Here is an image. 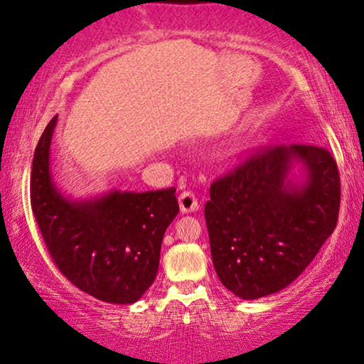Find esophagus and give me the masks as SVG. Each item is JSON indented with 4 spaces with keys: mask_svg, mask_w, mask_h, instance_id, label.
I'll use <instances>...</instances> for the list:
<instances>
[{
    "mask_svg": "<svg viewBox=\"0 0 364 364\" xmlns=\"http://www.w3.org/2000/svg\"><path fill=\"white\" fill-rule=\"evenodd\" d=\"M178 205H181L182 213H191L198 210V200L193 192H182L178 196Z\"/></svg>",
    "mask_w": 364,
    "mask_h": 364,
    "instance_id": "1",
    "label": "esophagus"
}]
</instances>
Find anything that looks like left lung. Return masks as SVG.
<instances>
[{
  "mask_svg": "<svg viewBox=\"0 0 364 364\" xmlns=\"http://www.w3.org/2000/svg\"><path fill=\"white\" fill-rule=\"evenodd\" d=\"M340 176L315 146L253 154L210 186L205 222L222 285L242 300L283 290L310 265L336 227Z\"/></svg>",
  "mask_w": 364,
  "mask_h": 364,
  "instance_id": "1",
  "label": "left lung"
}]
</instances>
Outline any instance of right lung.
<instances>
[{
  "mask_svg": "<svg viewBox=\"0 0 364 364\" xmlns=\"http://www.w3.org/2000/svg\"><path fill=\"white\" fill-rule=\"evenodd\" d=\"M58 116L33 157L31 207L54 263L79 290L116 305L136 303L156 280L162 238L178 213L176 187L73 198L51 173Z\"/></svg>",
  "mask_w": 364,
  "mask_h": 364,
  "instance_id": "right-lung-1",
  "label": "right lung"
}]
</instances>
